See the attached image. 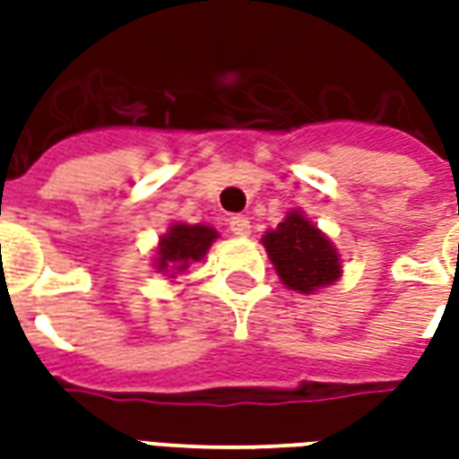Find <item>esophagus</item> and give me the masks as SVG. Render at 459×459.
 <instances>
[{"instance_id":"obj_1","label":"esophagus","mask_w":459,"mask_h":459,"mask_svg":"<svg viewBox=\"0 0 459 459\" xmlns=\"http://www.w3.org/2000/svg\"><path fill=\"white\" fill-rule=\"evenodd\" d=\"M229 226L233 236H240V238L250 236V221L246 219V216H233V219L229 221Z\"/></svg>"}]
</instances>
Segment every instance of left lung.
<instances>
[{"label": "left lung", "instance_id": "left-lung-1", "mask_svg": "<svg viewBox=\"0 0 459 459\" xmlns=\"http://www.w3.org/2000/svg\"><path fill=\"white\" fill-rule=\"evenodd\" d=\"M280 282L299 295H315L342 278V255L327 233L299 209L288 211L275 229L260 238Z\"/></svg>", "mask_w": 459, "mask_h": 459}]
</instances>
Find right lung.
Returning a JSON list of instances; mask_svg holds the SVG:
<instances>
[{"mask_svg": "<svg viewBox=\"0 0 459 459\" xmlns=\"http://www.w3.org/2000/svg\"><path fill=\"white\" fill-rule=\"evenodd\" d=\"M219 238V230L209 223H184L174 221L167 233H161L154 250V270L167 275L169 282H177L181 273L206 258V253Z\"/></svg>", "mask_w": 459, "mask_h": 459, "instance_id": "add662e5", "label": "right lung"}]
</instances>
